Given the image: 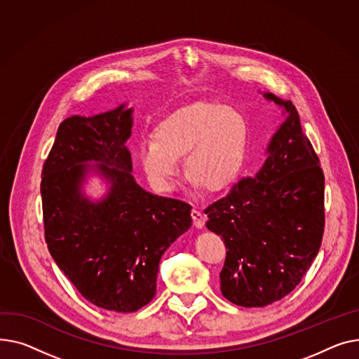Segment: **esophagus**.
Listing matches in <instances>:
<instances>
[{
	"label": "esophagus",
	"mask_w": 359,
	"mask_h": 359,
	"mask_svg": "<svg viewBox=\"0 0 359 359\" xmlns=\"http://www.w3.org/2000/svg\"><path fill=\"white\" fill-rule=\"evenodd\" d=\"M191 217H193V223H194V226H196L197 229H201V227L204 226V216H203V213L200 212V210L193 208Z\"/></svg>",
	"instance_id": "esophagus-1"
}]
</instances>
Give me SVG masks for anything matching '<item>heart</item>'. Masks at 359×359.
Wrapping results in <instances>:
<instances>
[{
	"label": "heart",
	"mask_w": 359,
	"mask_h": 359,
	"mask_svg": "<svg viewBox=\"0 0 359 359\" xmlns=\"http://www.w3.org/2000/svg\"><path fill=\"white\" fill-rule=\"evenodd\" d=\"M249 139L245 116L229 105L198 101L177 109L154 129V140L137 146V162L159 193H171L184 156L194 188L220 191L238 177Z\"/></svg>",
	"instance_id": "b5f03b06"
}]
</instances>
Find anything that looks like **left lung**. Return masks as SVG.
<instances>
[{
	"label": "left lung",
	"mask_w": 359,
	"mask_h": 359,
	"mask_svg": "<svg viewBox=\"0 0 359 359\" xmlns=\"http://www.w3.org/2000/svg\"><path fill=\"white\" fill-rule=\"evenodd\" d=\"M262 95L285 116L265 163L204 210L207 229L227 249L222 294L242 307L268 306L296 288L318 255L325 227V175L300 116L290 100Z\"/></svg>",
	"instance_id": "obj_1"
}]
</instances>
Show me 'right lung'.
Returning a JSON list of instances; mask_svg holds the SVG:
<instances>
[{
	"label": "right lung",
	"mask_w": 359,
	"mask_h": 359,
	"mask_svg": "<svg viewBox=\"0 0 359 359\" xmlns=\"http://www.w3.org/2000/svg\"><path fill=\"white\" fill-rule=\"evenodd\" d=\"M133 109L126 104L59 126L41 171L45 239L52 258L83 299L132 313L156 292L163 252L191 226V205L143 189L126 142ZM100 176L108 191L90 199L83 184Z\"/></svg>",
	"instance_id": "right-lung-1"
}]
</instances>
